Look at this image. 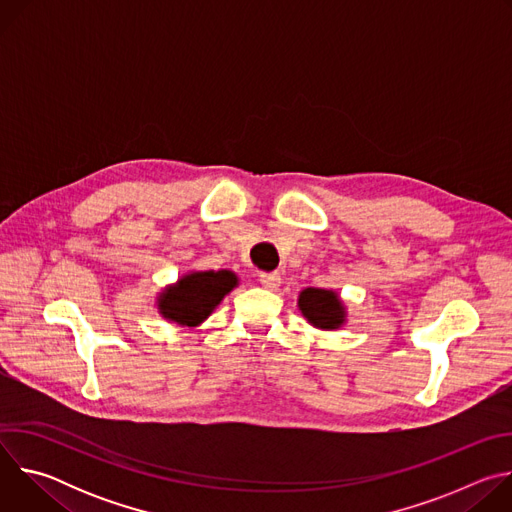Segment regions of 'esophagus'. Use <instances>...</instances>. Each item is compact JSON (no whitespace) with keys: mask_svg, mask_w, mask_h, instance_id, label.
Instances as JSON below:
<instances>
[{"mask_svg":"<svg viewBox=\"0 0 512 512\" xmlns=\"http://www.w3.org/2000/svg\"><path fill=\"white\" fill-rule=\"evenodd\" d=\"M259 281L263 287L267 289H277L279 283H281V275L277 271H269V273H261L259 275Z\"/></svg>","mask_w":512,"mask_h":512,"instance_id":"34e87169","label":"esophagus"}]
</instances>
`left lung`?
Returning <instances> with one entry per match:
<instances>
[{"instance_id":"1","label":"left lung","mask_w":512,"mask_h":512,"mask_svg":"<svg viewBox=\"0 0 512 512\" xmlns=\"http://www.w3.org/2000/svg\"><path fill=\"white\" fill-rule=\"evenodd\" d=\"M298 308L302 316L320 330H336L346 322V308L332 289L306 287L300 291Z\"/></svg>"}]
</instances>
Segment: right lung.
<instances>
[{
  "instance_id": "right-lung-1",
  "label": "right lung",
  "mask_w": 512,
  "mask_h": 512,
  "mask_svg": "<svg viewBox=\"0 0 512 512\" xmlns=\"http://www.w3.org/2000/svg\"><path fill=\"white\" fill-rule=\"evenodd\" d=\"M237 285L239 277L229 269L192 271L162 291L158 310L166 320L194 328L202 324Z\"/></svg>"
}]
</instances>
